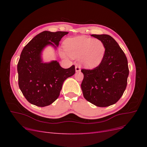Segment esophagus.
<instances>
[{
    "label": "esophagus",
    "instance_id": "obj_1",
    "mask_svg": "<svg viewBox=\"0 0 147 147\" xmlns=\"http://www.w3.org/2000/svg\"><path fill=\"white\" fill-rule=\"evenodd\" d=\"M80 69H81L80 65H77L76 66H75V71H76V72H80V70H81Z\"/></svg>",
    "mask_w": 147,
    "mask_h": 147
}]
</instances>
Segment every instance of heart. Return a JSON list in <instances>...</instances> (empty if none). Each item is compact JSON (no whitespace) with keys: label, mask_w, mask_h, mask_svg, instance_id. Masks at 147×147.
<instances>
[{"label":"heart","mask_w":147,"mask_h":147,"mask_svg":"<svg viewBox=\"0 0 147 147\" xmlns=\"http://www.w3.org/2000/svg\"><path fill=\"white\" fill-rule=\"evenodd\" d=\"M64 47L65 51L73 57H80L82 64L88 68L97 66L103 59L105 46L99 39H92L84 36L66 39ZM62 55L65 56L63 53Z\"/></svg>","instance_id":"heart-1"}]
</instances>
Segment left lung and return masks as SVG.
I'll return each mask as SVG.
<instances>
[{
	"label": "left lung",
	"instance_id": "obj_1",
	"mask_svg": "<svg viewBox=\"0 0 147 147\" xmlns=\"http://www.w3.org/2000/svg\"><path fill=\"white\" fill-rule=\"evenodd\" d=\"M105 46L100 64L93 69H82L81 87L84 98L97 107L113 105L123 96L127 86L129 68L127 57L115 39L109 35L92 34Z\"/></svg>",
	"mask_w": 147,
	"mask_h": 147
}]
</instances>
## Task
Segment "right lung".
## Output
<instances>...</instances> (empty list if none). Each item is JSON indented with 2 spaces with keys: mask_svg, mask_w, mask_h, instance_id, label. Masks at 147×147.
<instances>
[{
  "mask_svg": "<svg viewBox=\"0 0 147 147\" xmlns=\"http://www.w3.org/2000/svg\"><path fill=\"white\" fill-rule=\"evenodd\" d=\"M68 33L43 31L31 40L22 51L17 65L18 84L30 104L38 107L51 104L58 98L64 82L75 73L74 65L63 69L56 61L42 63L40 56L44 47L51 45L56 48L55 45L58 46L62 37Z\"/></svg>",
  "mask_w": 147,
  "mask_h": 147,
  "instance_id": "add662e5",
  "label": "right lung"
}]
</instances>
